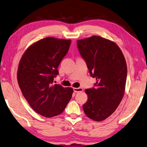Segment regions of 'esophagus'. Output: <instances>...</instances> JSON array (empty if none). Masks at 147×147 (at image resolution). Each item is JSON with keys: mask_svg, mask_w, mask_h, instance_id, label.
I'll list each match as a JSON object with an SVG mask.
<instances>
[{"mask_svg": "<svg viewBox=\"0 0 147 147\" xmlns=\"http://www.w3.org/2000/svg\"><path fill=\"white\" fill-rule=\"evenodd\" d=\"M74 92H83V89L82 88H73Z\"/></svg>", "mask_w": 147, "mask_h": 147, "instance_id": "esophagus-1", "label": "esophagus"}]
</instances>
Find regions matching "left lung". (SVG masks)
<instances>
[{
	"mask_svg": "<svg viewBox=\"0 0 147 147\" xmlns=\"http://www.w3.org/2000/svg\"><path fill=\"white\" fill-rule=\"evenodd\" d=\"M77 43L91 76L96 80V88L85 90L88 100L83 111L90 119L102 121L116 110L124 95L125 57L115 42L98 36L78 40Z\"/></svg>",
	"mask_w": 147,
	"mask_h": 147,
	"instance_id": "left-lung-1",
	"label": "left lung"
}]
</instances>
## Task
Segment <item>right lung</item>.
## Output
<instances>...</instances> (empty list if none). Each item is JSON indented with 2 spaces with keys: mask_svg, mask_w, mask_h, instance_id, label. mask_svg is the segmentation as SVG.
Here are the masks:
<instances>
[{
  "mask_svg": "<svg viewBox=\"0 0 147 147\" xmlns=\"http://www.w3.org/2000/svg\"><path fill=\"white\" fill-rule=\"evenodd\" d=\"M71 43V39L47 37L28 47L20 60L19 87L29 105L42 116L50 118L61 114L71 99L73 88L53 84Z\"/></svg>",
  "mask_w": 147,
  "mask_h": 147,
  "instance_id": "1",
  "label": "right lung"
}]
</instances>
